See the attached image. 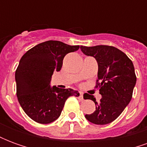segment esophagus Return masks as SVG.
<instances>
[{
  "label": "esophagus",
  "mask_w": 147,
  "mask_h": 147,
  "mask_svg": "<svg viewBox=\"0 0 147 147\" xmlns=\"http://www.w3.org/2000/svg\"><path fill=\"white\" fill-rule=\"evenodd\" d=\"M80 100H83V94L82 92L80 93Z\"/></svg>",
  "instance_id": "obj_1"
}]
</instances>
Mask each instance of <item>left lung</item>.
<instances>
[{
	"instance_id": "left-lung-1",
	"label": "left lung",
	"mask_w": 147,
	"mask_h": 147,
	"mask_svg": "<svg viewBox=\"0 0 147 147\" xmlns=\"http://www.w3.org/2000/svg\"><path fill=\"white\" fill-rule=\"evenodd\" d=\"M83 53L95 58L98 64V79L95 88L99 90L102 98H96L88 94L84 99L95 103L96 109L86 114V120L94 124H107L122 113L132 98L136 76L132 61L124 53L113 46L96 45L87 47L81 45ZM87 98H86V95Z\"/></svg>"
}]
</instances>
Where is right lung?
I'll return each mask as SVG.
<instances>
[{"instance_id":"right-lung-1","label":"right lung","mask_w":147,"mask_h":147,"mask_svg":"<svg viewBox=\"0 0 147 147\" xmlns=\"http://www.w3.org/2000/svg\"><path fill=\"white\" fill-rule=\"evenodd\" d=\"M80 45L47 41L29 49L22 57L16 71V95L21 107L35 122L46 124L60 117L70 96L80 95L72 89L49 85L53 71H61L66 54Z\"/></svg>"}]
</instances>
